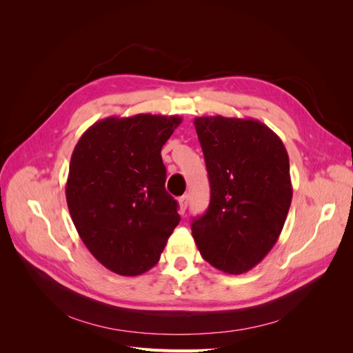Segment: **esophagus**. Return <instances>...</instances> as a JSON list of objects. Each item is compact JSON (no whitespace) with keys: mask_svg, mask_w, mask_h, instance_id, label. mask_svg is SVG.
I'll return each mask as SVG.
<instances>
[{"mask_svg":"<svg viewBox=\"0 0 353 353\" xmlns=\"http://www.w3.org/2000/svg\"><path fill=\"white\" fill-rule=\"evenodd\" d=\"M178 203H179V213H183V215H184V212L187 210V206H188V196L179 197Z\"/></svg>","mask_w":353,"mask_h":353,"instance_id":"34e87169","label":"esophagus"}]
</instances>
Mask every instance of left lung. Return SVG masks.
I'll return each mask as SVG.
<instances>
[{"instance_id": "obj_1", "label": "left lung", "mask_w": 353, "mask_h": 353, "mask_svg": "<svg viewBox=\"0 0 353 353\" xmlns=\"http://www.w3.org/2000/svg\"><path fill=\"white\" fill-rule=\"evenodd\" d=\"M210 183L206 213L191 234L213 268L239 275L254 268L279 240L292 205L290 162L280 137L256 119H194Z\"/></svg>"}]
</instances>
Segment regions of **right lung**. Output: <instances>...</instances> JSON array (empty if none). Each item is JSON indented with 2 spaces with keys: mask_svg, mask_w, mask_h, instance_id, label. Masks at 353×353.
I'll list each match as a JSON object with an SVG mask.
<instances>
[{
  "mask_svg": "<svg viewBox=\"0 0 353 353\" xmlns=\"http://www.w3.org/2000/svg\"><path fill=\"white\" fill-rule=\"evenodd\" d=\"M181 122L150 113L110 116L74 145L68 208L83 244L112 272L135 276L152 270L179 223L160 152Z\"/></svg>",
  "mask_w": 353,
  "mask_h": 353,
  "instance_id": "right-lung-1",
  "label": "right lung"
}]
</instances>
